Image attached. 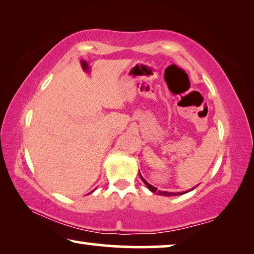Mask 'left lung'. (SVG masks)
Segmentation results:
<instances>
[{"label": "left lung", "instance_id": "1", "mask_svg": "<svg viewBox=\"0 0 254 254\" xmlns=\"http://www.w3.org/2000/svg\"><path fill=\"white\" fill-rule=\"evenodd\" d=\"M140 177H141V179L143 180V183L145 184V186H147L150 190H151L152 192H157L158 195H161V196H178V195H183V194H185V192H187V191H182V192H169V191H161V190H158V189L156 188V187H153V186H151V185H150L149 183H147L145 182V180L143 179V177L142 176H141V174H140ZM197 187V186H196ZM196 187H194V188H191L190 190H192V189H195ZM189 191V190H188Z\"/></svg>", "mask_w": 254, "mask_h": 254}]
</instances>
